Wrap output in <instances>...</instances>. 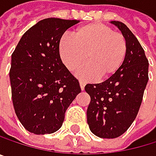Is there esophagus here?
Wrapping results in <instances>:
<instances>
[{"label": "esophagus", "instance_id": "esophagus-1", "mask_svg": "<svg viewBox=\"0 0 156 156\" xmlns=\"http://www.w3.org/2000/svg\"><path fill=\"white\" fill-rule=\"evenodd\" d=\"M80 85L81 90H84V89H85V82L84 81H80Z\"/></svg>", "mask_w": 156, "mask_h": 156}]
</instances>
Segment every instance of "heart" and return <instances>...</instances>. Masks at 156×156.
Here are the masks:
<instances>
[{
  "label": "heart",
  "mask_w": 156,
  "mask_h": 156,
  "mask_svg": "<svg viewBox=\"0 0 156 156\" xmlns=\"http://www.w3.org/2000/svg\"><path fill=\"white\" fill-rule=\"evenodd\" d=\"M73 37L63 36L59 41V53L68 70L74 72L86 60L77 75L83 80L98 77L107 80L122 67L127 54L125 37L112 27L91 23L77 27Z\"/></svg>",
  "instance_id": "obj_1"
}]
</instances>
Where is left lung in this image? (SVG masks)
<instances>
[{
    "label": "left lung",
    "mask_w": 156,
    "mask_h": 156,
    "mask_svg": "<svg viewBox=\"0 0 156 156\" xmlns=\"http://www.w3.org/2000/svg\"><path fill=\"white\" fill-rule=\"evenodd\" d=\"M127 42V54L120 70L99 84H87L90 96L87 122L92 133L113 139L124 133L135 120L148 82L149 63L132 31L122 22L112 21Z\"/></svg>",
    "instance_id": "obj_1"
}]
</instances>
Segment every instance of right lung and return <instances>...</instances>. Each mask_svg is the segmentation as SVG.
<instances>
[{
	"instance_id": "right-lung-1",
	"label": "right lung",
	"mask_w": 156,
	"mask_h": 156,
	"mask_svg": "<svg viewBox=\"0 0 156 156\" xmlns=\"http://www.w3.org/2000/svg\"><path fill=\"white\" fill-rule=\"evenodd\" d=\"M79 20L47 18L28 29L12 55L10 81L15 113L34 134L59 130L80 82L63 64L59 41Z\"/></svg>"
}]
</instances>
